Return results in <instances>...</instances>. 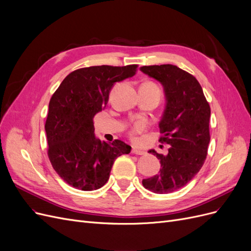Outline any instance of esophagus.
<instances>
[{
	"mask_svg": "<svg viewBox=\"0 0 251 251\" xmlns=\"http://www.w3.org/2000/svg\"><path fill=\"white\" fill-rule=\"evenodd\" d=\"M131 152L133 153V154H135V155H144V154H146V152H145V151L140 150V149H136V148H133Z\"/></svg>",
	"mask_w": 251,
	"mask_h": 251,
	"instance_id": "1",
	"label": "esophagus"
}]
</instances>
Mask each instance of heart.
I'll return each instance as SVG.
<instances>
[{"mask_svg":"<svg viewBox=\"0 0 251 251\" xmlns=\"http://www.w3.org/2000/svg\"><path fill=\"white\" fill-rule=\"evenodd\" d=\"M145 127H146V124H145L144 122H136V123L133 125L132 131H131V135H132L133 139H134V134L143 131L144 129H145Z\"/></svg>","mask_w":251,"mask_h":251,"instance_id":"heart-1","label":"heart"}]
</instances>
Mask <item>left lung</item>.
<instances>
[{
  "mask_svg": "<svg viewBox=\"0 0 251 251\" xmlns=\"http://www.w3.org/2000/svg\"><path fill=\"white\" fill-rule=\"evenodd\" d=\"M140 70L163 85L166 103L158 124L163 133L159 141L171 146L166 155L148 151L159 159L160 169L142 183L153 193H172L190 182L204 164L211 139V107L197 79L188 72L173 64Z\"/></svg>",
  "mask_w": 251,
  "mask_h": 251,
  "instance_id": "8db88e82",
  "label": "left lung"
}]
</instances>
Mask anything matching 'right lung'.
<instances>
[{
	"label": "right lung",
	"instance_id": "add662e5",
	"mask_svg": "<svg viewBox=\"0 0 251 251\" xmlns=\"http://www.w3.org/2000/svg\"><path fill=\"white\" fill-rule=\"evenodd\" d=\"M135 64L96 66L72 72L53 94L46 121L48 155L61 178L81 191L107 182L115 159L131 151L120 140L111 144L95 136L93 119L108 102L116 82L132 77Z\"/></svg>",
	"mask_w": 251,
	"mask_h": 251
}]
</instances>
